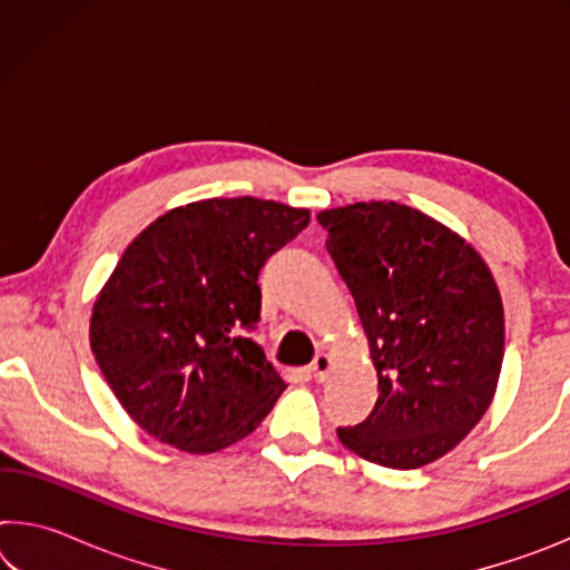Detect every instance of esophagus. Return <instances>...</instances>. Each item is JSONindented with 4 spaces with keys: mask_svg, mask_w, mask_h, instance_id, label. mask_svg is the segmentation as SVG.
Returning a JSON list of instances; mask_svg holds the SVG:
<instances>
[{
    "mask_svg": "<svg viewBox=\"0 0 570 570\" xmlns=\"http://www.w3.org/2000/svg\"><path fill=\"white\" fill-rule=\"evenodd\" d=\"M330 370H332V356H326V354H316V356H314V362H312V374H314V380H316V382H324V380H326V374H330Z\"/></svg>",
    "mask_w": 570,
    "mask_h": 570,
    "instance_id": "1",
    "label": "esophagus"
}]
</instances>
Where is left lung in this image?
Masks as SVG:
<instances>
[{
	"label": "left lung",
	"instance_id": "obj_1",
	"mask_svg": "<svg viewBox=\"0 0 570 570\" xmlns=\"http://www.w3.org/2000/svg\"><path fill=\"white\" fill-rule=\"evenodd\" d=\"M316 220L354 296L380 387L370 417L336 435L374 465H430L495 397L505 352L495 278L472 244L412 206L370 200Z\"/></svg>",
	"mask_w": 570,
	"mask_h": 570
}]
</instances>
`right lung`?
I'll return each mask as SVG.
<instances>
[{
  "label": "right lung",
  "instance_id": "obj_1",
  "mask_svg": "<svg viewBox=\"0 0 570 570\" xmlns=\"http://www.w3.org/2000/svg\"><path fill=\"white\" fill-rule=\"evenodd\" d=\"M308 216L250 196L193 200L122 250L92 304L90 346L150 438L206 455L272 412L286 384L244 330L262 312L258 272Z\"/></svg>",
  "mask_w": 570,
  "mask_h": 570
}]
</instances>
